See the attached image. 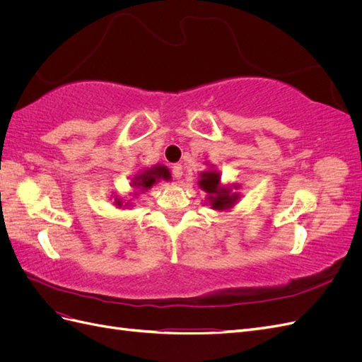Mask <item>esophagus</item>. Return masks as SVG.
I'll list each match as a JSON object with an SVG mask.
<instances>
[{
    "mask_svg": "<svg viewBox=\"0 0 362 362\" xmlns=\"http://www.w3.org/2000/svg\"><path fill=\"white\" fill-rule=\"evenodd\" d=\"M172 177L175 180L182 178V166H181V164H173V166H172Z\"/></svg>",
    "mask_w": 362,
    "mask_h": 362,
    "instance_id": "esophagus-1",
    "label": "esophagus"
}]
</instances>
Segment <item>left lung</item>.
I'll return each mask as SVG.
<instances>
[{
	"instance_id": "8db88e82",
	"label": "left lung",
	"mask_w": 362,
	"mask_h": 362,
	"mask_svg": "<svg viewBox=\"0 0 362 362\" xmlns=\"http://www.w3.org/2000/svg\"><path fill=\"white\" fill-rule=\"evenodd\" d=\"M218 182H221V177H218L217 172H202L201 173L199 185L202 190L210 193L208 198H210L213 208H216V210H228V208H231L235 204L238 194H235V193L231 194L228 189H221Z\"/></svg>"
}]
</instances>
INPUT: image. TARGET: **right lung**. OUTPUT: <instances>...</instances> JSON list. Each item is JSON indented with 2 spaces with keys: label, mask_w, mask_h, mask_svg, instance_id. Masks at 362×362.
<instances>
[{
  "label": "right lung",
  "mask_w": 362,
  "mask_h": 362,
  "mask_svg": "<svg viewBox=\"0 0 362 362\" xmlns=\"http://www.w3.org/2000/svg\"><path fill=\"white\" fill-rule=\"evenodd\" d=\"M160 178H164V180L169 178V170L164 166L151 168L146 172L137 175V177L134 178L133 185H136V187H141V189H149L151 185L156 184L157 180H160ZM116 204L120 205L119 201H116Z\"/></svg>",
  "instance_id": "1"
}]
</instances>
